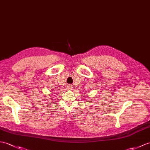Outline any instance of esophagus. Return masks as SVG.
Segmentation results:
<instances>
[{
	"label": "esophagus",
	"instance_id": "esophagus-1",
	"mask_svg": "<svg viewBox=\"0 0 150 150\" xmlns=\"http://www.w3.org/2000/svg\"><path fill=\"white\" fill-rule=\"evenodd\" d=\"M67 88L68 89H71V85H68V86L67 87Z\"/></svg>",
	"mask_w": 150,
	"mask_h": 150
}]
</instances>
